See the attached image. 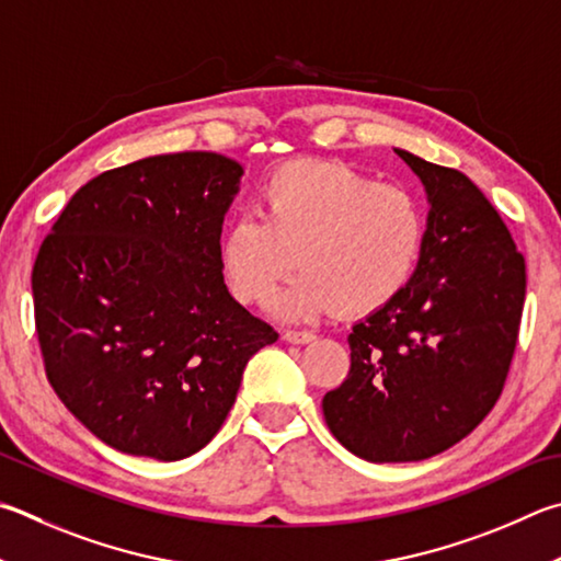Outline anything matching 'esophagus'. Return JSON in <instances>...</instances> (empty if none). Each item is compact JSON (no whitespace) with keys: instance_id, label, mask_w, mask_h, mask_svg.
I'll return each instance as SVG.
<instances>
[{"instance_id":"34e87169","label":"esophagus","mask_w":561,"mask_h":561,"mask_svg":"<svg viewBox=\"0 0 561 561\" xmlns=\"http://www.w3.org/2000/svg\"><path fill=\"white\" fill-rule=\"evenodd\" d=\"M316 335L311 331H297V329H287L284 331V341L289 343H311Z\"/></svg>"}]
</instances>
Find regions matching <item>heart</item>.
Listing matches in <instances>:
<instances>
[{"mask_svg": "<svg viewBox=\"0 0 561 561\" xmlns=\"http://www.w3.org/2000/svg\"><path fill=\"white\" fill-rule=\"evenodd\" d=\"M424 240L426 216L412 191L333 161H297L264 183L257 216L230 222L218 254L240 301L267 304L297 262L282 313L365 316L407 289Z\"/></svg>", "mask_w": 561, "mask_h": 561, "instance_id": "obj_1", "label": "heart"}]
</instances>
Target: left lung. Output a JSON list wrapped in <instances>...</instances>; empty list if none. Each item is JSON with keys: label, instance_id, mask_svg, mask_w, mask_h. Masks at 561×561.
Here are the masks:
<instances>
[{"label": "left lung", "instance_id": "1", "mask_svg": "<svg viewBox=\"0 0 561 561\" xmlns=\"http://www.w3.org/2000/svg\"><path fill=\"white\" fill-rule=\"evenodd\" d=\"M430 198L412 282L353 325L351 370L325 392L323 416L373 463L451 449L493 410L511 370L525 304V257L461 171L394 149Z\"/></svg>", "mask_w": 561, "mask_h": 561}]
</instances>
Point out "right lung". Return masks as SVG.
I'll return each mask as SVG.
<instances>
[{
  "label": "right lung",
  "instance_id": "right-lung-1",
  "mask_svg": "<svg viewBox=\"0 0 561 561\" xmlns=\"http://www.w3.org/2000/svg\"><path fill=\"white\" fill-rule=\"evenodd\" d=\"M240 176L213 151L139 159L88 181L41 242L32 289L46 378L112 449L157 461L201 451L248 360L279 339L222 282Z\"/></svg>",
  "mask_w": 561,
  "mask_h": 561
}]
</instances>
